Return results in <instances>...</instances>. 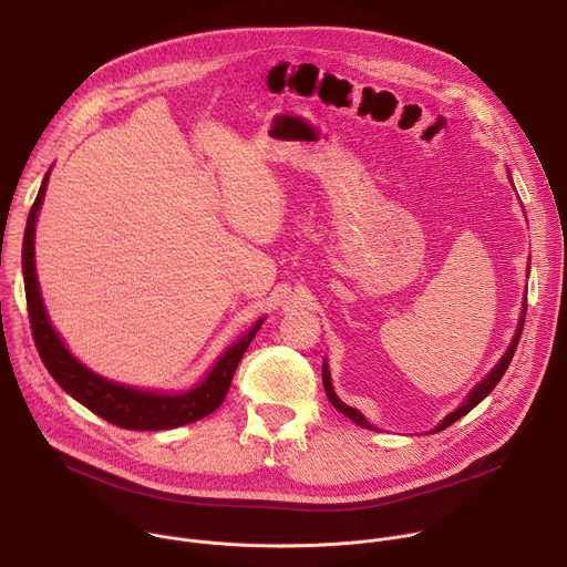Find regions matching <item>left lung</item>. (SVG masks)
<instances>
[{
	"label": "left lung",
	"mask_w": 567,
	"mask_h": 567,
	"mask_svg": "<svg viewBox=\"0 0 567 567\" xmlns=\"http://www.w3.org/2000/svg\"><path fill=\"white\" fill-rule=\"evenodd\" d=\"M527 309V307H525ZM525 309H523V316H520V326H518V330H516V337H514V341H512V346H509V350L505 352V357L501 359V363L484 377L473 390H471V394L464 399V403L462 406L457 409V411H453L451 415H446V420L433 431V433H437V431H444L446 426H451L453 422H457L460 417H464L471 409H475L477 403L487 396L496 385H498V381L503 379V374L507 372V368H509V363H512V359H514V352H516V348H518V341H520V334H523V326H525ZM322 385H326V392H328V399H330V403L332 406L339 411V413H343L346 417H350L357 426H363V429H372L365 420H363V415L359 413V411H354V409H350V406H346V403L334 394V390H332V379H330V370H328V363H322Z\"/></svg>",
	"instance_id": "obj_1"
}]
</instances>
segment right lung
Listing matches in <instances>:
<instances>
[{
	"label": "right lung",
	"mask_w": 567,
	"mask_h": 567,
	"mask_svg": "<svg viewBox=\"0 0 567 567\" xmlns=\"http://www.w3.org/2000/svg\"><path fill=\"white\" fill-rule=\"evenodd\" d=\"M47 182H49V173L44 175V182L40 186V193L27 219L24 245H22V269H24L27 309H29L33 341L49 374L58 381V385L64 392H69L75 401L83 403L85 409H90L105 422L127 431H166V429L184 426L210 415L224 401L230 388L233 374L237 370V363L241 361V357H245L249 343L254 341L256 332L262 326V320H258L247 337H241L235 346H230L221 354V359L215 363L206 381H202L197 388L182 394L143 392L136 388L112 383L94 374L66 352L60 337L53 332L40 298V289H38L33 237H35V219L47 190Z\"/></svg>",
	"instance_id": "1"
}]
</instances>
